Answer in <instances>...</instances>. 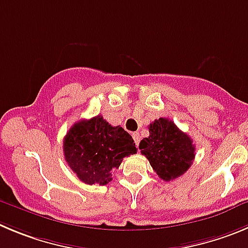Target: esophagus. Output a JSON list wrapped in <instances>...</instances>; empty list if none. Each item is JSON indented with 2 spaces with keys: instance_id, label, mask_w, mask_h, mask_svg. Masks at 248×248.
Wrapping results in <instances>:
<instances>
[{
  "instance_id": "34e87169",
  "label": "esophagus",
  "mask_w": 248,
  "mask_h": 248,
  "mask_svg": "<svg viewBox=\"0 0 248 248\" xmlns=\"http://www.w3.org/2000/svg\"><path fill=\"white\" fill-rule=\"evenodd\" d=\"M132 137H133V140H135L136 144H140V133L138 132H135V133H132Z\"/></svg>"
}]
</instances>
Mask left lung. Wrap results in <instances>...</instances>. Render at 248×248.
I'll list each match as a JSON object with an SVG mask.
<instances>
[{"mask_svg": "<svg viewBox=\"0 0 248 248\" xmlns=\"http://www.w3.org/2000/svg\"><path fill=\"white\" fill-rule=\"evenodd\" d=\"M148 128L149 137L140 140V149L153 170L164 181L184 175L194 159L196 148L191 137L165 117L152 122Z\"/></svg>", "mask_w": 248, "mask_h": 248, "instance_id": "8db88e82", "label": "left lung"}]
</instances>
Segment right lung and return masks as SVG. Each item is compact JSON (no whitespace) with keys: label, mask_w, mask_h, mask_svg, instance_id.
I'll return each instance as SVG.
<instances>
[{"label":"right lung","mask_w":248,"mask_h":248,"mask_svg":"<svg viewBox=\"0 0 248 248\" xmlns=\"http://www.w3.org/2000/svg\"><path fill=\"white\" fill-rule=\"evenodd\" d=\"M64 159L78 179L87 185L111 181L113 169L124 156L137 153L136 143L122 127H112L103 116L76 122L63 140Z\"/></svg>","instance_id":"add662e5"}]
</instances>
